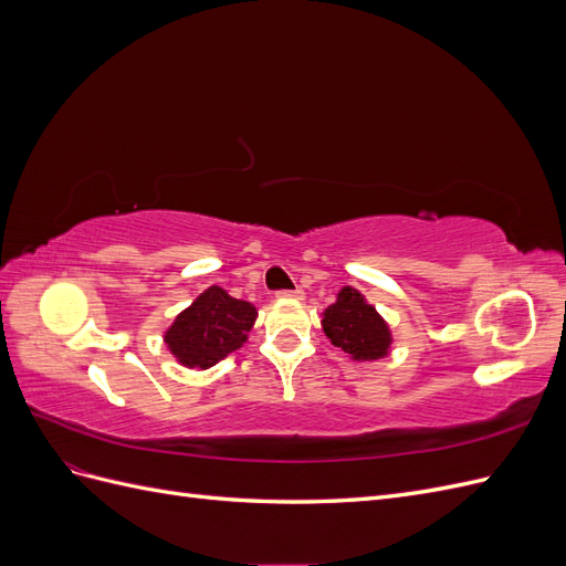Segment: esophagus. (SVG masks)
I'll list each match as a JSON object with an SVG mask.
<instances>
[{"label": "esophagus", "mask_w": 566, "mask_h": 566, "mask_svg": "<svg viewBox=\"0 0 566 566\" xmlns=\"http://www.w3.org/2000/svg\"><path fill=\"white\" fill-rule=\"evenodd\" d=\"M302 290L300 287H295V290H279V293H276V297L279 300H302Z\"/></svg>", "instance_id": "obj_1"}]
</instances>
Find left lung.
<instances>
[{"label":"left lung","instance_id":"obj_1","mask_svg":"<svg viewBox=\"0 0 566 566\" xmlns=\"http://www.w3.org/2000/svg\"><path fill=\"white\" fill-rule=\"evenodd\" d=\"M323 333L354 361H375L389 354L391 333L385 318L356 287L345 285L337 300L323 312Z\"/></svg>","mask_w":566,"mask_h":566}]
</instances>
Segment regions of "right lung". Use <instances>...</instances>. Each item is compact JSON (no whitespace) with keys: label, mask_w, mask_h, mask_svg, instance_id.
<instances>
[{"label":"right lung","mask_w":566,"mask_h":566,"mask_svg":"<svg viewBox=\"0 0 566 566\" xmlns=\"http://www.w3.org/2000/svg\"><path fill=\"white\" fill-rule=\"evenodd\" d=\"M254 318V304L231 297L224 287L210 285L169 325L165 345L186 368H212L243 347Z\"/></svg>","instance_id":"add662e5"}]
</instances>
